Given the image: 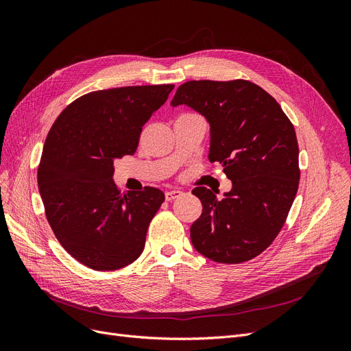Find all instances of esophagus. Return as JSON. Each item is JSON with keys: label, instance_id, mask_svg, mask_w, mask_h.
<instances>
[{"label": "esophagus", "instance_id": "34e87169", "mask_svg": "<svg viewBox=\"0 0 351 351\" xmlns=\"http://www.w3.org/2000/svg\"><path fill=\"white\" fill-rule=\"evenodd\" d=\"M183 193L180 192V190H168V192H165V200L167 202H173L174 199L180 197Z\"/></svg>", "mask_w": 351, "mask_h": 351}]
</instances>
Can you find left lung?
<instances>
[{
	"label": "left lung",
	"mask_w": 351,
	"mask_h": 351,
	"mask_svg": "<svg viewBox=\"0 0 351 351\" xmlns=\"http://www.w3.org/2000/svg\"><path fill=\"white\" fill-rule=\"evenodd\" d=\"M182 104L206 117L209 161L232 182L222 200L206 187L193 190L204 209L190 239L210 261L247 262L278 236L299 189L294 125L267 90L243 79L186 82L171 101Z\"/></svg>",
	"instance_id": "obj_1"
}]
</instances>
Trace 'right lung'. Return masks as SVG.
Returning <instances> with one entry per match:
<instances>
[{
    "instance_id": "add662e5",
    "label": "right lung",
    "mask_w": 351,
    "mask_h": 351,
    "mask_svg": "<svg viewBox=\"0 0 351 351\" xmlns=\"http://www.w3.org/2000/svg\"><path fill=\"white\" fill-rule=\"evenodd\" d=\"M174 84L89 92L52 124L38 167L39 193L57 240L95 271H115L141 256L165 196L156 187L121 193L114 161L133 155L151 115Z\"/></svg>"
}]
</instances>
